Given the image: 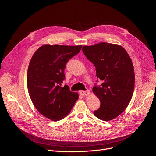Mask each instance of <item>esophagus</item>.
I'll list each match as a JSON object with an SVG mask.
<instances>
[{
	"label": "esophagus",
	"mask_w": 156,
	"mask_h": 156,
	"mask_svg": "<svg viewBox=\"0 0 156 156\" xmlns=\"http://www.w3.org/2000/svg\"><path fill=\"white\" fill-rule=\"evenodd\" d=\"M80 95H81L82 96H87L88 95L90 94V91L89 90H87V91H80Z\"/></svg>",
	"instance_id": "34e87169"
}]
</instances>
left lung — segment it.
I'll return each instance as SVG.
<instances>
[{"label": "left lung", "mask_w": 156, "mask_h": 156, "mask_svg": "<svg viewBox=\"0 0 156 156\" xmlns=\"http://www.w3.org/2000/svg\"><path fill=\"white\" fill-rule=\"evenodd\" d=\"M82 51L95 66L96 76L102 83L92 89L101 101L94 115L105 121L117 118L127 108L133 94L135 73L132 59L123 47L113 44L85 45Z\"/></svg>", "instance_id": "1"}]
</instances>
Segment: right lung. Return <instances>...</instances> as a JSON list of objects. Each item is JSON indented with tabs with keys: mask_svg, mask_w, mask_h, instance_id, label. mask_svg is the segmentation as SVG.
<instances>
[{
	"mask_svg": "<svg viewBox=\"0 0 156 156\" xmlns=\"http://www.w3.org/2000/svg\"><path fill=\"white\" fill-rule=\"evenodd\" d=\"M81 47L44 45L31 57L27 73L29 95L38 111L49 119L57 121L68 116L78 99V93L61 85L66 64Z\"/></svg>",
	"mask_w": 156,
	"mask_h": 156,
	"instance_id": "right-lung-1",
	"label": "right lung"
}]
</instances>
